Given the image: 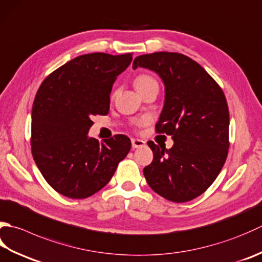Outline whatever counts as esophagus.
<instances>
[{"label": "esophagus", "mask_w": 262, "mask_h": 262, "mask_svg": "<svg viewBox=\"0 0 262 262\" xmlns=\"http://www.w3.org/2000/svg\"><path fill=\"white\" fill-rule=\"evenodd\" d=\"M145 145V142L143 140H138V138H132V146L133 148H140Z\"/></svg>", "instance_id": "obj_1"}]
</instances>
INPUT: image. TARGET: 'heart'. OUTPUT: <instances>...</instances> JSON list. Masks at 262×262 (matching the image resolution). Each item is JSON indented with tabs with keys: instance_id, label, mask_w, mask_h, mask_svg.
<instances>
[{
	"instance_id": "heart-1",
	"label": "heart",
	"mask_w": 262,
	"mask_h": 262,
	"mask_svg": "<svg viewBox=\"0 0 262 262\" xmlns=\"http://www.w3.org/2000/svg\"><path fill=\"white\" fill-rule=\"evenodd\" d=\"M153 81H157L155 78H153V77L148 76V75H140V76H137L136 78H135L134 86L136 87L137 91H140L142 87H144V86H146L148 84H151V83H153ZM144 124H145V120L144 119H140V120L136 121V126H138V127H141V126H143Z\"/></svg>"
}]
</instances>
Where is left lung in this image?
I'll use <instances>...</instances> for the list:
<instances>
[{
  "label": "left lung",
  "mask_w": 262,
  "mask_h": 262,
  "mask_svg": "<svg viewBox=\"0 0 262 262\" xmlns=\"http://www.w3.org/2000/svg\"><path fill=\"white\" fill-rule=\"evenodd\" d=\"M165 83V105L156 125L159 134L171 135L167 148L147 144L153 161L143 169L146 182L171 202H187L201 195L219 175L228 155L229 111L217 81L188 56L156 52L135 58Z\"/></svg>",
  "instance_id": "1"
}]
</instances>
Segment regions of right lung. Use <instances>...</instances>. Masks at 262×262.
I'll return each mask as SVG.
<instances>
[{
	"label": "right lung",
	"mask_w": 262,
	"mask_h": 262,
	"mask_svg": "<svg viewBox=\"0 0 262 262\" xmlns=\"http://www.w3.org/2000/svg\"><path fill=\"white\" fill-rule=\"evenodd\" d=\"M132 53H90L70 60L39 86L32 111L33 158L56 192L86 199L103 188L130 150V140L115 135L103 143L87 136L92 117L109 112L117 76Z\"/></svg>",
	"instance_id": "right-lung-1"
}]
</instances>
